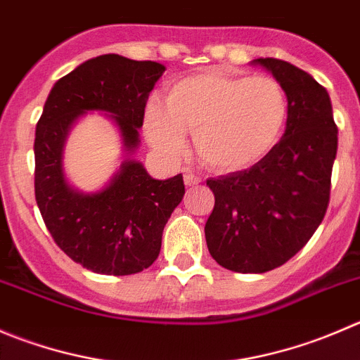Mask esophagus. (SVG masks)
Instances as JSON below:
<instances>
[{"mask_svg": "<svg viewBox=\"0 0 360 360\" xmlns=\"http://www.w3.org/2000/svg\"><path fill=\"white\" fill-rule=\"evenodd\" d=\"M198 183H200V177L193 176V174H186V176H184V184H186V186H197Z\"/></svg>", "mask_w": 360, "mask_h": 360, "instance_id": "34e87169", "label": "esophagus"}]
</instances>
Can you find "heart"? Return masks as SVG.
I'll return each instance as SVG.
<instances>
[{"label": "heart", "instance_id": "b5f03b06", "mask_svg": "<svg viewBox=\"0 0 360 360\" xmlns=\"http://www.w3.org/2000/svg\"><path fill=\"white\" fill-rule=\"evenodd\" d=\"M288 120V96L274 77L205 70L170 84L165 103L146 107L144 130L169 160L186 149L193 131L198 160L214 172H240L273 151Z\"/></svg>", "mask_w": 360, "mask_h": 360}]
</instances>
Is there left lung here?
I'll return each mask as SVG.
<instances>
[{"label":"left lung","instance_id":"obj_1","mask_svg":"<svg viewBox=\"0 0 360 360\" xmlns=\"http://www.w3.org/2000/svg\"><path fill=\"white\" fill-rule=\"evenodd\" d=\"M285 87L283 139L257 165L207 179L214 209L205 223L211 257L233 273H267L315 233L330 198L338 127L329 93L309 73L274 58L253 59Z\"/></svg>","mask_w":360,"mask_h":360}]
</instances>
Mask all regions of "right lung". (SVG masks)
<instances>
[{"mask_svg":"<svg viewBox=\"0 0 360 360\" xmlns=\"http://www.w3.org/2000/svg\"><path fill=\"white\" fill-rule=\"evenodd\" d=\"M165 66L120 54L87 59L49 93L34 135V197L59 248L98 274L141 273L158 258L162 233L184 195L183 176L153 179L127 160L109 186L82 193L66 183L63 146L72 124L89 110L110 114L124 151L139 146L148 96Z\"/></svg>","mask_w":360,"mask_h":360,"instance_id":"1","label":"right lung"}]
</instances>
